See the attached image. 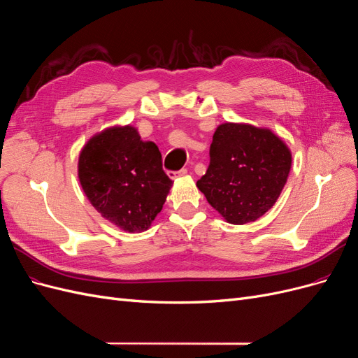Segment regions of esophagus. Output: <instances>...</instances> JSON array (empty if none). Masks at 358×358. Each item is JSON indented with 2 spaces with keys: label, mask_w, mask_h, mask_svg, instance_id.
I'll use <instances>...</instances> for the list:
<instances>
[{
  "label": "esophagus",
  "mask_w": 358,
  "mask_h": 358,
  "mask_svg": "<svg viewBox=\"0 0 358 358\" xmlns=\"http://www.w3.org/2000/svg\"><path fill=\"white\" fill-rule=\"evenodd\" d=\"M187 174V169H180V171H169L168 172V176H169V178L171 180H177V178H180V177H182V176H186Z\"/></svg>",
  "instance_id": "obj_1"
}]
</instances>
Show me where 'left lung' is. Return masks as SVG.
<instances>
[{"label":"left lung","instance_id":"obj_1","mask_svg":"<svg viewBox=\"0 0 358 358\" xmlns=\"http://www.w3.org/2000/svg\"><path fill=\"white\" fill-rule=\"evenodd\" d=\"M210 157L196 186L230 224L256 222L268 213L292 169V152L282 138L250 123L218 124Z\"/></svg>","mask_w":358,"mask_h":358}]
</instances>
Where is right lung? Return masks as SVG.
<instances>
[{
  "instance_id": "1",
  "label": "right lung",
  "mask_w": 358,
  "mask_h": 358,
  "mask_svg": "<svg viewBox=\"0 0 358 358\" xmlns=\"http://www.w3.org/2000/svg\"><path fill=\"white\" fill-rule=\"evenodd\" d=\"M77 174L92 206L129 234L150 229L172 187L157 145L143 141L132 124L90 136L78 155Z\"/></svg>"
}]
</instances>
